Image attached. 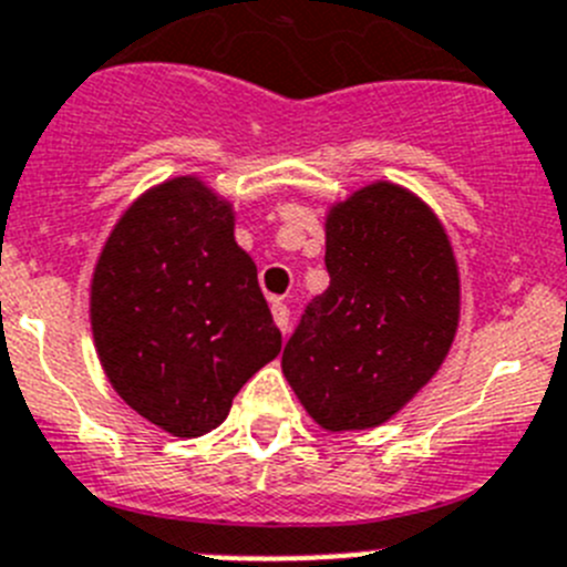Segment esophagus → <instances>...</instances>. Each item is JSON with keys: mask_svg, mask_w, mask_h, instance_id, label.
Listing matches in <instances>:
<instances>
[{"mask_svg": "<svg viewBox=\"0 0 567 567\" xmlns=\"http://www.w3.org/2000/svg\"><path fill=\"white\" fill-rule=\"evenodd\" d=\"M272 320H275V326H278V329L284 331V334H287V331H289V309H287V303H280V300H272Z\"/></svg>", "mask_w": 567, "mask_h": 567, "instance_id": "34e87169", "label": "esophagus"}]
</instances>
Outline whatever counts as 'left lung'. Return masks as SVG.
Listing matches in <instances>:
<instances>
[{
  "label": "left lung",
  "mask_w": 567,
  "mask_h": 567,
  "mask_svg": "<svg viewBox=\"0 0 567 567\" xmlns=\"http://www.w3.org/2000/svg\"><path fill=\"white\" fill-rule=\"evenodd\" d=\"M329 289L284 348V377L329 433L385 424L450 354L461 318L453 244L433 207L377 179L326 213Z\"/></svg>",
  "instance_id": "8db88e82"
}]
</instances>
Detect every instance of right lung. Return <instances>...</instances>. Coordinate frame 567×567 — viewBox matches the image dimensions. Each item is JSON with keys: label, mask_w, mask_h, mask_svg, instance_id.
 <instances>
[{"label": "right lung", "mask_w": 567, "mask_h": 567, "mask_svg": "<svg viewBox=\"0 0 567 567\" xmlns=\"http://www.w3.org/2000/svg\"><path fill=\"white\" fill-rule=\"evenodd\" d=\"M236 210L202 176H171L123 210L97 256L90 323L103 373L154 427L199 439L280 351Z\"/></svg>", "instance_id": "1"}]
</instances>
